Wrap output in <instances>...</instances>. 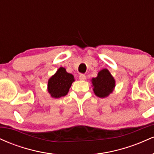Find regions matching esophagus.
<instances>
[{
	"instance_id": "1",
	"label": "esophagus",
	"mask_w": 154,
	"mask_h": 154,
	"mask_svg": "<svg viewBox=\"0 0 154 154\" xmlns=\"http://www.w3.org/2000/svg\"><path fill=\"white\" fill-rule=\"evenodd\" d=\"M79 79H80V80H85V79H86V76L83 75V74H81V75L79 76Z\"/></svg>"
}]
</instances>
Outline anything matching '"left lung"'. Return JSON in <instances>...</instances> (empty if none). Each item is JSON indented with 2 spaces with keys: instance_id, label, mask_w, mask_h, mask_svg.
<instances>
[{
  "instance_id": "8db88e82",
  "label": "left lung",
  "mask_w": 154,
  "mask_h": 154,
  "mask_svg": "<svg viewBox=\"0 0 154 154\" xmlns=\"http://www.w3.org/2000/svg\"><path fill=\"white\" fill-rule=\"evenodd\" d=\"M94 93L99 98H105L114 91L115 79L107 69H103L98 73L95 78L91 79Z\"/></svg>"
}]
</instances>
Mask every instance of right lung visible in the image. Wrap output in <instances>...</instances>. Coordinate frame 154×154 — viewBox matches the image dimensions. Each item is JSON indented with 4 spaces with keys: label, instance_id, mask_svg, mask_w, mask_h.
Segmentation results:
<instances>
[{
    "label": "right lung",
    "instance_id": "add662e5",
    "mask_svg": "<svg viewBox=\"0 0 154 154\" xmlns=\"http://www.w3.org/2000/svg\"><path fill=\"white\" fill-rule=\"evenodd\" d=\"M75 81L74 76L68 73L66 69L60 67L48 82V91L51 96L59 98L68 93L72 82Z\"/></svg>",
    "mask_w": 154,
    "mask_h": 154
}]
</instances>
